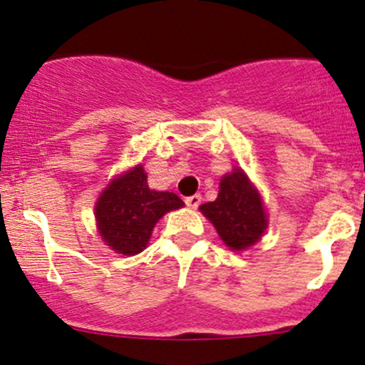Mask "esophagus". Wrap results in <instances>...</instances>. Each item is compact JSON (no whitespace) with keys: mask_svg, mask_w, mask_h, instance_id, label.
I'll list each match as a JSON object with an SVG mask.
<instances>
[{"mask_svg":"<svg viewBox=\"0 0 365 365\" xmlns=\"http://www.w3.org/2000/svg\"><path fill=\"white\" fill-rule=\"evenodd\" d=\"M201 194H194V195H189V197H185V204L192 210H197L199 204H201Z\"/></svg>","mask_w":365,"mask_h":365,"instance_id":"34e87169","label":"esophagus"}]
</instances>
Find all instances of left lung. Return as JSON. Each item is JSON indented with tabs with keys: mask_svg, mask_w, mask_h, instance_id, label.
Here are the masks:
<instances>
[{
	"mask_svg": "<svg viewBox=\"0 0 365 365\" xmlns=\"http://www.w3.org/2000/svg\"><path fill=\"white\" fill-rule=\"evenodd\" d=\"M201 211L222 241L235 251L253 246L267 228L262 197L241 170L223 176L216 201L202 204Z\"/></svg>",
	"mask_w": 365,
	"mask_h": 365,
	"instance_id": "left-lung-1",
	"label": "left lung"
}]
</instances>
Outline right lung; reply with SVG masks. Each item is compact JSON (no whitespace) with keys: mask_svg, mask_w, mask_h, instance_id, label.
I'll list each match as a JSON object with an SVG mask.
<instances>
[{"mask_svg":"<svg viewBox=\"0 0 365 365\" xmlns=\"http://www.w3.org/2000/svg\"><path fill=\"white\" fill-rule=\"evenodd\" d=\"M182 206L183 201L173 192L150 190L145 171L137 166L103 190L95 216L107 246L115 253L137 255L149 242L158 220Z\"/></svg>","mask_w":365,"mask_h":365,"instance_id":"1","label":"right lung"}]
</instances>
